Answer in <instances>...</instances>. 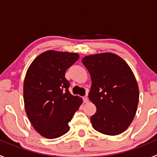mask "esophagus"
I'll return each instance as SVG.
<instances>
[{
  "label": "esophagus",
  "mask_w": 157,
  "mask_h": 157,
  "mask_svg": "<svg viewBox=\"0 0 157 157\" xmlns=\"http://www.w3.org/2000/svg\"><path fill=\"white\" fill-rule=\"evenodd\" d=\"M83 102H85V103L88 102H89V99H88L87 96H83Z\"/></svg>",
  "instance_id": "obj_1"
}]
</instances>
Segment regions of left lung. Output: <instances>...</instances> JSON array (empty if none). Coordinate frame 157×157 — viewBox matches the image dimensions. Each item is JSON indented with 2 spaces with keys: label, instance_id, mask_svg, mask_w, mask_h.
I'll return each instance as SVG.
<instances>
[{
  "label": "left lung",
  "instance_id": "1",
  "mask_svg": "<svg viewBox=\"0 0 157 157\" xmlns=\"http://www.w3.org/2000/svg\"><path fill=\"white\" fill-rule=\"evenodd\" d=\"M82 62L91 77L89 98L96 107L92 125L106 135L121 134L132 122L138 105L134 73L121 57L110 52L87 55Z\"/></svg>",
  "mask_w": 157,
  "mask_h": 157
}]
</instances>
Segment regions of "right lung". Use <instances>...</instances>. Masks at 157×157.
<instances>
[{"label":"right lung","mask_w":157,"mask_h":157,"mask_svg":"<svg viewBox=\"0 0 157 157\" xmlns=\"http://www.w3.org/2000/svg\"><path fill=\"white\" fill-rule=\"evenodd\" d=\"M77 53L48 50L36 57L26 71L23 99L26 115L40 135L54 139L70 130L68 122L83 99L69 92L67 69L78 60Z\"/></svg>","instance_id":"1"}]
</instances>
